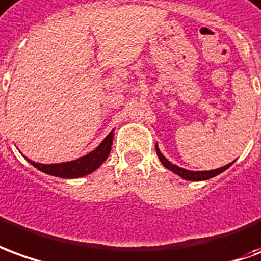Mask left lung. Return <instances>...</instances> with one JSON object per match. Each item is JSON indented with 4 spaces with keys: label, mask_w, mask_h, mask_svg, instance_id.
Returning a JSON list of instances; mask_svg holds the SVG:
<instances>
[{
    "label": "left lung",
    "mask_w": 261,
    "mask_h": 261,
    "mask_svg": "<svg viewBox=\"0 0 261 261\" xmlns=\"http://www.w3.org/2000/svg\"><path fill=\"white\" fill-rule=\"evenodd\" d=\"M156 153L159 159H160V162L163 164L166 169H169L170 171H173L177 175H180L181 178H184V180H188V181H202V180H210L212 177H215V175L221 174L222 171L230 167V164H226V166H223L221 169H216V170H210V171H191V170H186L182 169V167H178V166H175L171 162H169L166 157L162 154V151L159 150V147L156 145Z\"/></svg>",
    "instance_id": "left-lung-1"
}]
</instances>
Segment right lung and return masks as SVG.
<instances>
[{"label": "right lung", "mask_w": 261, "mask_h": 261, "mask_svg": "<svg viewBox=\"0 0 261 261\" xmlns=\"http://www.w3.org/2000/svg\"><path fill=\"white\" fill-rule=\"evenodd\" d=\"M114 140V130H111L110 135L105 138L97 149L90 151L86 156L80 157L73 162H66V163H56V164H42L35 163L32 160L28 159V162L35 166L36 169L43 171L46 174L55 175V177H62V178H79L84 175L90 174L94 170H97L101 164L107 160V157L110 156L111 146Z\"/></svg>", "instance_id": "obj_1"}]
</instances>
